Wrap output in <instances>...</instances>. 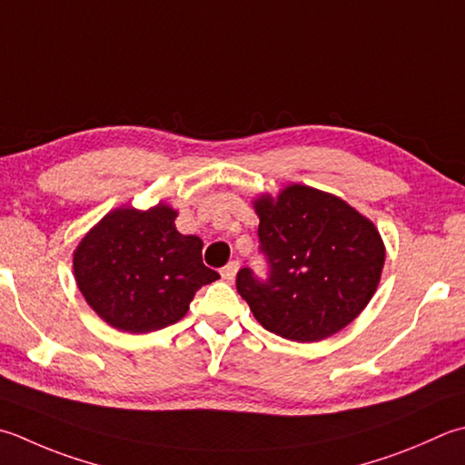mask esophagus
<instances>
[{
	"instance_id": "1",
	"label": "esophagus",
	"mask_w": 465,
	"mask_h": 465,
	"mask_svg": "<svg viewBox=\"0 0 465 465\" xmlns=\"http://www.w3.org/2000/svg\"><path fill=\"white\" fill-rule=\"evenodd\" d=\"M238 270H240V263L238 262H230L225 268H222V278L225 282H233L235 274H238Z\"/></svg>"
}]
</instances>
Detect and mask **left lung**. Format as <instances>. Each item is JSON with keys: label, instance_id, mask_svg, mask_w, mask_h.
Masks as SVG:
<instances>
[{"label": "left lung", "instance_id": "1", "mask_svg": "<svg viewBox=\"0 0 465 465\" xmlns=\"http://www.w3.org/2000/svg\"><path fill=\"white\" fill-rule=\"evenodd\" d=\"M268 278L250 268L235 278L263 329L316 342L342 331L375 294L385 263L377 227L341 197L290 185L253 202Z\"/></svg>", "mask_w": 465, "mask_h": 465}]
</instances>
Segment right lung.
I'll return each mask as SVG.
<instances>
[{"label": "right lung", "instance_id": "1", "mask_svg": "<svg viewBox=\"0 0 465 465\" xmlns=\"http://www.w3.org/2000/svg\"><path fill=\"white\" fill-rule=\"evenodd\" d=\"M177 212L106 213L74 252V276L88 306L116 331L143 334L181 321L189 302L220 274L202 258L203 242L175 227Z\"/></svg>", "mask_w": 465, "mask_h": 465}]
</instances>
